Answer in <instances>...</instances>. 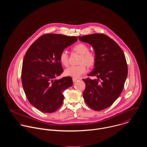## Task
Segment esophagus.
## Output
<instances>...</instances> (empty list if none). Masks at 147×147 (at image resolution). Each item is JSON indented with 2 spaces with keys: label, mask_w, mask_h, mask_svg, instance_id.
Instances as JSON below:
<instances>
[{
  "label": "esophagus",
  "mask_w": 147,
  "mask_h": 147,
  "mask_svg": "<svg viewBox=\"0 0 147 147\" xmlns=\"http://www.w3.org/2000/svg\"><path fill=\"white\" fill-rule=\"evenodd\" d=\"M77 80H78V79H77V78H74V77L73 78V82H76V81H77Z\"/></svg>",
  "instance_id": "1"
}]
</instances>
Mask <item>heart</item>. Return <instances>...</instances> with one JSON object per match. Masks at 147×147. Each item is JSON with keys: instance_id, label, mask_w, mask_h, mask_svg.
I'll return each instance as SVG.
<instances>
[{"instance_id": "b5f03b06", "label": "heart", "mask_w": 147, "mask_h": 147, "mask_svg": "<svg viewBox=\"0 0 147 147\" xmlns=\"http://www.w3.org/2000/svg\"><path fill=\"white\" fill-rule=\"evenodd\" d=\"M73 49L76 52L81 55L79 63L78 66H71L66 68L65 70V73L67 76L72 77L74 78H78L84 74L86 71V66L91 67L94 66L95 63L96 57L94 53L89 51L88 47L84 44L80 43L73 48ZM59 60L61 63L67 66L69 63V55L66 50L63 51L59 56Z\"/></svg>"}]
</instances>
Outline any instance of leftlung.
<instances>
[{"label":"left lung","instance_id":"8db88e82","mask_svg":"<svg viewBox=\"0 0 147 147\" xmlns=\"http://www.w3.org/2000/svg\"><path fill=\"white\" fill-rule=\"evenodd\" d=\"M78 39L94 50V68L88 75L96 79H83L86 89L83 98L93 110L101 111L113 103L121 93L128 73L124 54L117 44L103 34H92Z\"/></svg>","mask_w":147,"mask_h":147}]
</instances>
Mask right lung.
Instances as JSON below:
<instances>
[{
	"label": "right lung",
	"mask_w": 147,
	"mask_h": 147,
	"mask_svg": "<svg viewBox=\"0 0 147 147\" xmlns=\"http://www.w3.org/2000/svg\"><path fill=\"white\" fill-rule=\"evenodd\" d=\"M77 40L76 36L47 34L27 50L23 62L22 81L27 98L44 113L57 110L63 102V92L73 85L70 77L56 79L63 71L60 53Z\"/></svg>",
	"instance_id": "add662e5"
}]
</instances>
